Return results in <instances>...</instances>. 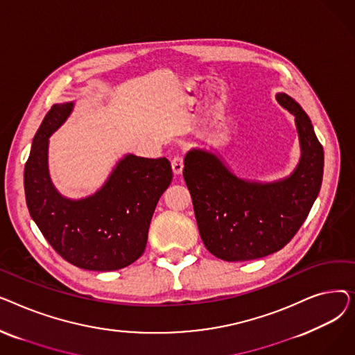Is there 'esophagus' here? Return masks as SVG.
<instances>
[{
    "instance_id": "esophagus-1",
    "label": "esophagus",
    "mask_w": 355,
    "mask_h": 355,
    "mask_svg": "<svg viewBox=\"0 0 355 355\" xmlns=\"http://www.w3.org/2000/svg\"><path fill=\"white\" fill-rule=\"evenodd\" d=\"M173 166V173L174 175H181L182 174V168H184V159L181 157H175L171 162Z\"/></svg>"
}]
</instances>
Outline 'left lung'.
<instances>
[{"mask_svg": "<svg viewBox=\"0 0 355 355\" xmlns=\"http://www.w3.org/2000/svg\"><path fill=\"white\" fill-rule=\"evenodd\" d=\"M276 101L295 116L301 158L295 170L275 181H253L232 173L218 154L193 148L184 158V180L190 190L201 240L226 262L272 254L286 246L308 217L320 194L324 149L309 116L293 98Z\"/></svg>", "mask_w": 355, "mask_h": 355, "instance_id": "8db88e82", "label": "left lung"}]
</instances>
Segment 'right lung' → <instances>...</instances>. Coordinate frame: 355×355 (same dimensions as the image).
Returning <instances> with one entry per match:
<instances>
[{
	"label": "right lung",
	"mask_w": 355,
	"mask_h": 355,
	"mask_svg": "<svg viewBox=\"0 0 355 355\" xmlns=\"http://www.w3.org/2000/svg\"><path fill=\"white\" fill-rule=\"evenodd\" d=\"M74 102L53 105L33 139L24 168L31 218L51 248L85 270H118L142 256L157 202L173 180L166 158L126 154L102 187L83 198H69L49 173V138L70 116Z\"/></svg>",
	"instance_id": "obj_1"
}]
</instances>
